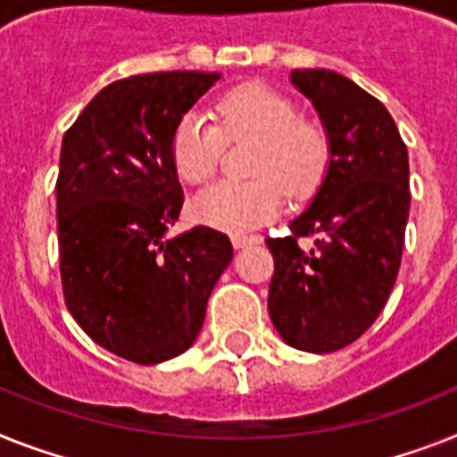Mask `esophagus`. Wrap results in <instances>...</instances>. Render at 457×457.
<instances>
[{
	"label": "esophagus",
	"mask_w": 457,
	"mask_h": 457,
	"mask_svg": "<svg viewBox=\"0 0 457 457\" xmlns=\"http://www.w3.org/2000/svg\"><path fill=\"white\" fill-rule=\"evenodd\" d=\"M231 243L233 247H245V245L259 243V236H252V233H231Z\"/></svg>",
	"instance_id": "1"
}]
</instances>
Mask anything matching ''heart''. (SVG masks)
Segmentation results:
<instances>
[{"label": "heart", "instance_id": "b5f03b06", "mask_svg": "<svg viewBox=\"0 0 457 457\" xmlns=\"http://www.w3.org/2000/svg\"><path fill=\"white\" fill-rule=\"evenodd\" d=\"M220 126L203 112H188L172 137V161L184 182L205 184L217 172L226 139L254 137V179H224L194 203L195 217L224 231H245L273 217L282 187L292 195L311 194L324 170L327 145L318 126L301 120L280 90L243 84L217 100Z\"/></svg>", "mask_w": 457, "mask_h": 457}]
</instances>
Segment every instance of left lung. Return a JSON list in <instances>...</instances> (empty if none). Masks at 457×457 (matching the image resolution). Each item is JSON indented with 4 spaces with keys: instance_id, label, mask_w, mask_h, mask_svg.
Masks as SVG:
<instances>
[{
    "instance_id": "left-lung-1",
    "label": "left lung",
    "mask_w": 457,
    "mask_h": 457,
    "mask_svg": "<svg viewBox=\"0 0 457 457\" xmlns=\"http://www.w3.org/2000/svg\"><path fill=\"white\" fill-rule=\"evenodd\" d=\"M329 137V165L275 262L269 312L292 348L334 353L364 334L397 280L409 220V154L383 102L331 70H294ZM301 237L313 243L301 248Z\"/></svg>"
}]
</instances>
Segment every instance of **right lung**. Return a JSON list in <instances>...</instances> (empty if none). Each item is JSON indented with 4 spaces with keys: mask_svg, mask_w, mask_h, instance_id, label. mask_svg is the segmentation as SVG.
Segmentation results:
<instances>
[{
    "mask_svg": "<svg viewBox=\"0 0 457 457\" xmlns=\"http://www.w3.org/2000/svg\"><path fill=\"white\" fill-rule=\"evenodd\" d=\"M214 71H156L102 88L60 149L58 245L67 311L97 345L135 364L191 348L231 263L228 236L165 237L184 194L172 161L182 116Z\"/></svg>",
    "mask_w": 457,
    "mask_h": 457,
    "instance_id": "obj_1",
    "label": "right lung"
}]
</instances>
